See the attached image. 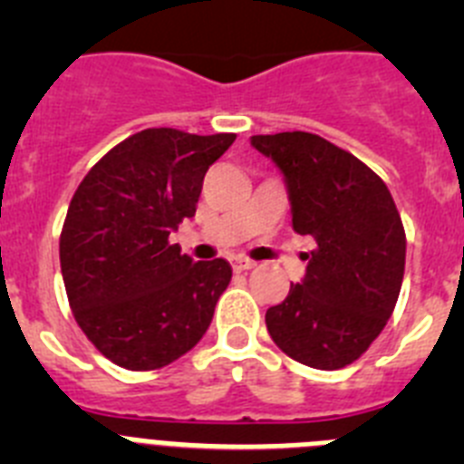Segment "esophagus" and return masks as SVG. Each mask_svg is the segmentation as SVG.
Returning <instances> with one entry per match:
<instances>
[{
  "label": "esophagus",
  "mask_w": 464,
  "mask_h": 464,
  "mask_svg": "<svg viewBox=\"0 0 464 464\" xmlns=\"http://www.w3.org/2000/svg\"><path fill=\"white\" fill-rule=\"evenodd\" d=\"M232 267H235V272H248V269L256 267V262L248 260V257H235V260H232Z\"/></svg>",
  "instance_id": "obj_1"
}]
</instances>
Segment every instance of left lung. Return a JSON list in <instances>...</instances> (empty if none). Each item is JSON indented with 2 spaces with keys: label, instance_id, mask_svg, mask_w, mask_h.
Returning a JSON list of instances; mask_svg holds the SVG:
<instances>
[{
  "label": "left lung",
  "instance_id": "8db88e82",
  "mask_svg": "<svg viewBox=\"0 0 464 464\" xmlns=\"http://www.w3.org/2000/svg\"><path fill=\"white\" fill-rule=\"evenodd\" d=\"M288 190L293 229L309 235L304 278L269 306V337L314 370H342L370 348L400 297L407 237L391 190L370 167L309 132L251 137Z\"/></svg>",
  "mask_w": 464,
  "mask_h": 464
}]
</instances>
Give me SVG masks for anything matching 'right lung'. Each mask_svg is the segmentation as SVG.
Masks as SVG:
<instances>
[{
  "label": "right lung",
  "instance_id": "1",
  "mask_svg": "<svg viewBox=\"0 0 464 464\" xmlns=\"http://www.w3.org/2000/svg\"><path fill=\"white\" fill-rule=\"evenodd\" d=\"M235 139L150 127L111 149L73 192L60 235L64 288L85 337L118 367L160 370L211 325L232 267L195 262L169 235L195 216L204 174Z\"/></svg>",
  "mask_w": 464,
  "mask_h": 464
}]
</instances>
